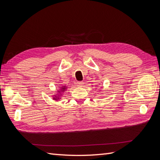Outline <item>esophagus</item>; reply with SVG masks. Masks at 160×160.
Returning <instances> with one entry per match:
<instances>
[{"mask_svg": "<svg viewBox=\"0 0 160 160\" xmlns=\"http://www.w3.org/2000/svg\"><path fill=\"white\" fill-rule=\"evenodd\" d=\"M77 85H78V86L81 87V86H83V85L84 83H83V81H78V82H77Z\"/></svg>", "mask_w": 160, "mask_h": 160, "instance_id": "1", "label": "esophagus"}]
</instances>
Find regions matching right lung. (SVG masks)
<instances>
[{"mask_svg": "<svg viewBox=\"0 0 160 160\" xmlns=\"http://www.w3.org/2000/svg\"><path fill=\"white\" fill-rule=\"evenodd\" d=\"M61 91L62 92V91H64L65 90H66V89H67V88L66 86H62V87H61ZM57 98V97L55 96V98H53V99H55V100H57V99H59V98Z\"/></svg>", "mask_w": 160, "mask_h": 160, "instance_id": "right-lung-1", "label": "right lung"}]
</instances>
